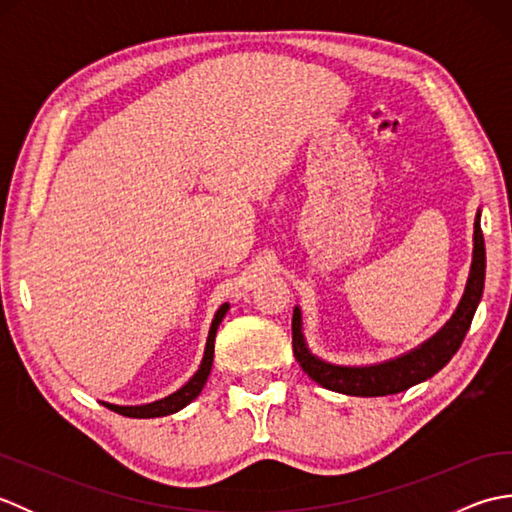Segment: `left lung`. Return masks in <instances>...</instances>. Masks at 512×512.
I'll return each instance as SVG.
<instances>
[{
    "label": "left lung",
    "instance_id": "1",
    "mask_svg": "<svg viewBox=\"0 0 512 512\" xmlns=\"http://www.w3.org/2000/svg\"><path fill=\"white\" fill-rule=\"evenodd\" d=\"M473 242L475 244L471 275L469 281H466V290L458 310L453 312V317L436 336H431L427 343H422L409 354L394 358V361L369 367H341L321 361V358L308 352L306 341H303L301 334V312L299 308H295V312H292V352H295V358L303 372L321 387L339 391V394L347 396L398 394V391H405L440 372V369L451 361V356L460 350L464 336L471 328L477 303L482 299L486 275V248L480 226V213H477L475 220Z\"/></svg>",
    "mask_w": 512,
    "mask_h": 512
}]
</instances>
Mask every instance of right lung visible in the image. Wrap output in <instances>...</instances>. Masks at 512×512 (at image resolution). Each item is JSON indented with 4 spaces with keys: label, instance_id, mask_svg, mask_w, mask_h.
I'll list each match as a JSON object with an SVG mask.
<instances>
[{
    "label": "right lung",
    "instance_id": "add662e5",
    "mask_svg": "<svg viewBox=\"0 0 512 512\" xmlns=\"http://www.w3.org/2000/svg\"><path fill=\"white\" fill-rule=\"evenodd\" d=\"M228 310V303L220 306V310L215 312V319L211 323V330H209V339H206V350H204V358H202V365L198 372L193 374V378L189 380L187 385L180 387L178 391H173L171 396L156 400V402H149V405H140V407H118V405H110V402H103L107 409H112L116 413H121V416L127 418H160V416H169V413H176L182 407H187L191 400H195L200 396V391L206 383V378L211 374V365H213V347H215V334H217V325L222 323L224 314Z\"/></svg>",
    "mask_w": 512,
    "mask_h": 512
}]
</instances>
